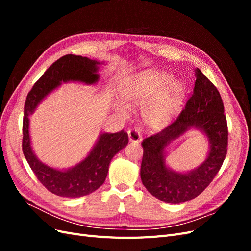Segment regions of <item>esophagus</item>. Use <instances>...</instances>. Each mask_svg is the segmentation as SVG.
<instances>
[{"instance_id": "34e87169", "label": "esophagus", "mask_w": 251, "mask_h": 251, "mask_svg": "<svg viewBox=\"0 0 251 251\" xmlns=\"http://www.w3.org/2000/svg\"><path fill=\"white\" fill-rule=\"evenodd\" d=\"M127 135L131 142L138 143L141 141V135L137 130H135V128H130V130L127 131Z\"/></svg>"}]
</instances>
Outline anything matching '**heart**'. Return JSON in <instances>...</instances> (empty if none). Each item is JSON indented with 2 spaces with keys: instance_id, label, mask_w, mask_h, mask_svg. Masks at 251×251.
Segmentation results:
<instances>
[{
  "instance_id": "b5f03b06",
  "label": "heart",
  "mask_w": 251,
  "mask_h": 251,
  "mask_svg": "<svg viewBox=\"0 0 251 251\" xmlns=\"http://www.w3.org/2000/svg\"><path fill=\"white\" fill-rule=\"evenodd\" d=\"M185 91L183 82L171 78L166 72L146 70L136 74L120 92L127 107L146 108L143 112L144 123L156 128L176 114L184 100ZM118 109L127 114L125 105H118Z\"/></svg>"
}]
</instances>
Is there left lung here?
Segmentation results:
<instances>
[{"instance_id": "left-lung-1", "label": "left lung", "mask_w": 251, "mask_h": 251, "mask_svg": "<svg viewBox=\"0 0 251 251\" xmlns=\"http://www.w3.org/2000/svg\"><path fill=\"white\" fill-rule=\"evenodd\" d=\"M195 73L194 92L177 119L141 143L142 183L151 195L165 203L179 204L199 196L221 169L227 153L228 130L221 95L200 69L197 68ZM193 127L207 136L208 157L193 171L175 172L165 163V149Z\"/></svg>"}]
</instances>
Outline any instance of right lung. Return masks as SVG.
Instances as JSON below:
<instances>
[{"label":"right lung","mask_w":251,"mask_h":251,"mask_svg":"<svg viewBox=\"0 0 251 251\" xmlns=\"http://www.w3.org/2000/svg\"><path fill=\"white\" fill-rule=\"evenodd\" d=\"M103 63L80 55L67 54L57 59L37 80L28 93L23 119V153L36 178L52 194L67 198H78L95 192L107 178L112 158L128 142L125 131L102 133L95 146L81 162L67 170H57L43 163L31 147L29 116L36 107L62 82L77 81L94 85L100 79L98 69Z\"/></svg>","instance_id":"1"}]
</instances>
